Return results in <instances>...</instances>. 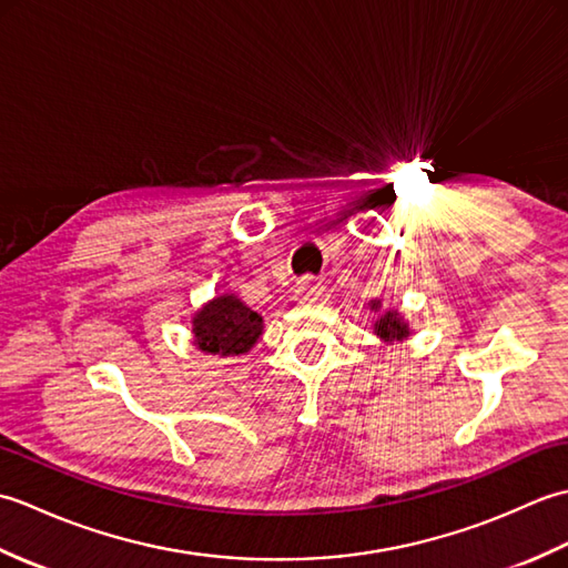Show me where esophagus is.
<instances>
[{"label":"esophagus","instance_id":"esophagus-1","mask_svg":"<svg viewBox=\"0 0 568 568\" xmlns=\"http://www.w3.org/2000/svg\"><path fill=\"white\" fill-rule=\"evenodd\" d=\"M295 295H297L300 303H307V305H320V303H327V300H329L327 287L317 283V281H312V277H305V281L297 285Z\"/></svg>","mask_w":568,"mask_h":568}]
</instances>
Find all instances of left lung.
Instances as JSON below:
<instances>
[{"label":"left lung","instance_id":"left-lung-1","mask_svg":"<svg viewBox=\"0 0 568 568\" xmlns=\"http://www.w3.org/2000/svg\"><path fill=\"white\" fill-rule=\"evenodd\" d=\"M368 307L373 312H378V322L373 324V329L381 336L383 342H400L405 336H409V327L407 322L403 320V315L397 310H383L381 300H371Z\"/></svg>","mask_w":568,"mask_h":568}]
</instances>
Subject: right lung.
<instances>
[{"label": "right lung", "instance_id": "obj_1", "mask_svg": "<svg viewBox=\"0 0 568 568\" xmlns=\"http://www.w3.org/2000/svg\"><path fill=\"white\" fill-rule=\"evenodd\" d=\"M192 334H195V346L204 354L239 356L258 342L263 317L236 295H220L192 317Z\"/></svg>", "mask_w": 568, "mask_h": 568}]
</instances>
